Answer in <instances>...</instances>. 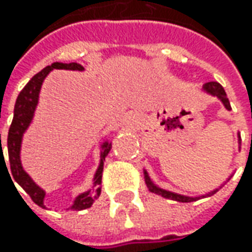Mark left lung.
<instances>
[{
    "label": "left lung",
    "instance_id": "1",
    "mask_svg": "<svg viewBox=\"0 0 252 252\" xmlns=\"http://www.w3.org/2000/svg\"><path fill=\"white\" fill-rule=\"evenodd\" d=\"M205 92H208L210 95H213V96H218L220 101L223 102V105H224V108L230 111L231 109V106H230V102H228L227 95H226V91H224V88L220 85L216 81H210V83H206L203 85V88H202ZM241 143V139H240V136H238V144ZM251 143H252V136H251ZM144 179H146V185H147V188L150 192H154V193H158L161 195L162 198H167V199H172V200H177V202H193V200H198L200 198H205V196H210V195H213V193H216L219 189H215V190H212L210 193H206V195H202V196H196V198H190V196H185V195H179V193H175V192H171V190H165V189H161L158 188L153 181L149 177V174H147V171L144 169Z\"/></svg>",
    "mask_w": 252,
    "mask_h": 252
}]
</instances>
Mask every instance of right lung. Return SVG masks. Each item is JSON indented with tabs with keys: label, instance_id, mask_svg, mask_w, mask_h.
<instances>
[{
	"label": "right lung",
	"instance_id": "obj_1",
	"mask_svg": "<svg viewBox=\"0 0 252 252\" xmlns=\"http://www.w3.org/2000/svg\"><path fill=\"white\" fill-rule=\"evenodd\" d=\"M54 68H57V70H75V71H83L84 70L83 65L78 63H53L52 65L44 67L40 73L33 75L31 78V81L25 85L24 90L19 92V95L16 98L14 108V119H12L11 127H9V131H8V139H6L8 157H9V165H11L12 177L25 189V192L32 198L34 203L39 205L40 208H44L43 200L44 196H46V192L39 185H36L33 179L25 172L22 162H21V144H22L24 133L29 127V125L32 123V119H33L34 109H36L37 102H39V92H40V88H42V84H43L44 78L47 77V74ZM111 147L112 143H109V141H105L102 144L99 167H98L95 175H94V190L90 189V190H87L84 193H80L75 198L73 205H71V209H74V210H84V209L91 208L92 203L99 198L103 161H105V157L108 156V153L111 151ZM1 151H2V147H1ZM4 154H1V157ZM5 167H6V164H5ZM6 171H8V168H6Z\"/></svg>",
	"mask_w": 252,
	"mask_h": 252
}]
</instances>
